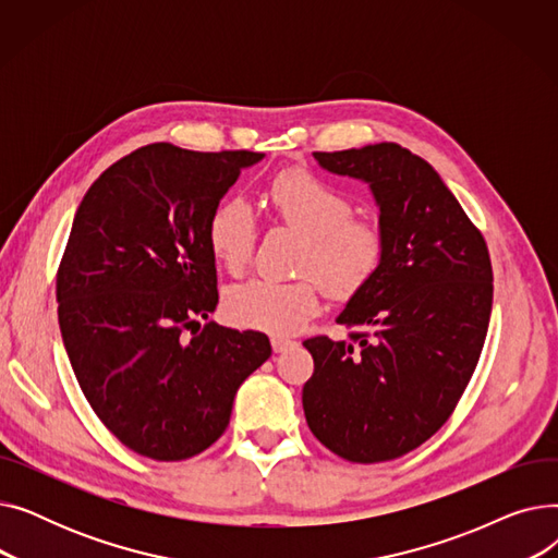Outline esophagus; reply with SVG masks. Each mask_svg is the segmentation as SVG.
<instances>
[{
    "label": "esophagus",
    "mask_w": 558,
    "mask_h": 558,
    "mask_svg": "<svg viewBox=\"0 0 558 558\" xmlns=\"http://www.w3.org/2000/svg\"><path fill=\"white\" fill-rule=\"evenodd\" d=\"M289 345H294V341H291V339H284V337H271V348H274V353H284V350H287Z\"/></svg>",
    "instance_id": "1"
}]
</instances>
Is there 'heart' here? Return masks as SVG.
<instances>
[{"label":"heart","instance_id":"obj_1","mask_svg":"<svg viewBox=\"0 0 558 558\" xmlns=\"http://www.w3.org/2000/svg\"><path fill=\"white\" fill-rule=\"evenodd\" d=\"M264 198L278 221L303 234L299 271L316 275L330 296L348 299L373 280L385 257V232L371 219L353 217L350 196L305 169H284ZM208 244L226 271H244L255 246V219L244 201L217 205L208 221ZM315 279L251 278L234 284L223 296L226 318L246 330L294 335L318 312Z\"/></svg>","mask_w":558,"mask_h":558}]
</instances>
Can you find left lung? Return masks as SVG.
I'll list each match as a JSON object with an SVG mask.
<instances>
[{
  "mask_svg": "<svg viewBox=\"0 0 558 558\" xmlns=\"http://www.w3.org/2000/svg\"><path fill=\"white\" fill-rule=\"evenodd\" d=\"M314 158L371 187L385 257L337 316L368 332L303 341L314 357L305 418L341 459L389 461L425 444L471 383L493 307L490 257L441 175L400 144Z\"/></svg>",
  "mask_w": 558,
  "mask_h": 558,
  "instance_id": "obj_1",
  "label": "left lung"
}]
</instances>
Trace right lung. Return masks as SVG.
Listing matches in <instances>:
<instances>
[{
    "label": "right lung",
    "instance_id": "1",
    "mask_svg": "<svg viewBox=\"0 0 558 558\" xmlns=\"http://www.w3.org/2000/svg\"><path fill=\"white\" fill-rule=\"evenodd\" d=\"M262 158L146 144L110 165L74 215L56 278L63 343L99 421L142 457L210 448L234 393L271 357L267 335L215 320L186 337L219 303L210 215Z\"/></svg>",
    "mask_w": 558,
    "mask_h": 558
}]
</instances>
